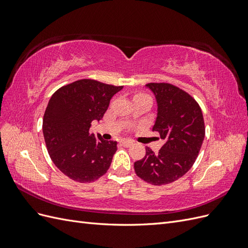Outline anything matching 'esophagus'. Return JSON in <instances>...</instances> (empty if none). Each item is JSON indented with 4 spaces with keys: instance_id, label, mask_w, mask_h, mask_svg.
Wrapping results in <instances>:
<instances>
[{
    "instance_id": "esophagus-1",
    "label": "esophagus",
    "mask_w": 248,
    "mask_h": 248,
    "mask_svg": "<svg viewBox=\"0 0 248 248\" xmlns=\"http://www.w3.org/2000/svg\"><path fill=\"white\" fill-rule=\"evenodd\" d=\"M120 144H121L124 147H130L133 144V141L128 140H121V142H120Z\"/></svg>"
}]
</instances>
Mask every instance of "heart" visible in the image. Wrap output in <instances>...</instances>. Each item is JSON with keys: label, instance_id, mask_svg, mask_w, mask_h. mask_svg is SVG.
Wrapping results in <instances>:
<instances>
[{"label": "heart", "instance_id": "1", "mask_svg": "<svg viewBox=\"0 0 248 248\" xmlns=\"http://www.w3.org/2000/svg\"><path fill=\"white\" fill-rule=\"evenodd\" d=\"M138 96H146V95H138ZM138 96H136V97H138Z\"/></svg>", "mask_w": 248, "mask_h": 248}]
</instances>
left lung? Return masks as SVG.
I'll return each instance as SVG.
<instances>
[{
	"instance_id": "obj_1",
	"label": "left lung",
	"mask_w": 248,
	"mask_h": 248,
	"mask_svg": "<svg viewBox=\"0 0 248 248\" xmlns=\"http://www.w3.org/2000/svg\"><path fill=\"white\" fill-rule=\"evenodd\" d=\"M157 102V117L152 130L164 144L155 154L149 147L142 159L134 162V170L144 181L164 185L176 181L196 161L205 138L202 112L192 97L168 82H150Z\"/></svg>"
}]
</instances>
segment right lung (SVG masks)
<instances>
[{
    "instance_id": "add662e5",
    "label": "right lung",
    "mask_w": 248,
    "mask_h": 248,
    "mask_svg": "<svg viewBox=\"0 0 248 248\" xmlns=\"http://www.w3.org/2000/svg\"><path fill=\"white\" fill-rule=\"evenodd\" d=\"M122 89L79 79L50 97L42 123L44 140L55 166L74 181L94 182L109 169L117 141L95 138L90 127L102 119L111 97Z\"/></svg>"
}]
</instances>
